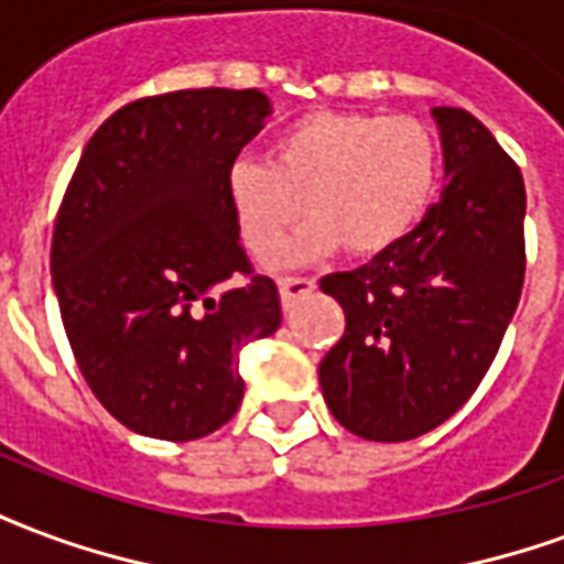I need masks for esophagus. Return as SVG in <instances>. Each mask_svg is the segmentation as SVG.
<instances>
[{"mask_svg":"<svg viewBox=\"0 0 564 564\" xmlns=\"http://www.w3.org/2000/svg\"><path fill=\"white\" fill-rule=\"evenodd\" d=\"M278 290H281L283 307L290 311L295 299H302V295L314 293L316 281H314V278H281V281H278Z\"/></svg>","mask_w":564,"mask_h":564,"instance_id":"34e87169","label":"esophagus"}]
</instances>
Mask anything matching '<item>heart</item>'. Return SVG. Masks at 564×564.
Returning a JSON list of instances; mask_svg holds the SVG:
<instances>
[{
  "label": "heart",
  "instance_id": "1",
  "mask_svg": "<svg viewBox=\"0 0 564 564\" xmlns=\"http://www.w3.org/2000/svg\"><path fill=\"white\" fill-rule=\"evenodd\" d=\"M440 166V137L415 116L316 110L271 140L269 164L236 158L224 185L239 239L257 257L271 253L302 212L314 220L283 245L281 262L335 245L349 257H377L427 215Z\"/></svg>",
  "mask_w": 564,
  "mask_h": 564
}]
</instances>
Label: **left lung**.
<instances>
[{
	"label": "left lung",
	"mask_w": 564,
	"mask_h": 564,
	"mask_svg": "<svg viewBox=\"0 0 564 564\" xmlns=\"http://www.w3.org/2000/svg\"><path fill=\"white\" fill-rule=\"evenodd\" d=\"M445 178L440 203L386 253L319 286L346 314L319 361L346 431L406 442L460 410L494 365L527 274L520 166L473 112L433 107Z\"/></svg>",
	"instance_id": "8db88e82"
}]
</instances>
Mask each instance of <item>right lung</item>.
I'll return each mask as SVG.
<instances>
[{
    "label": "right lung",
    "mask_w": 564,
    "mask_h": 564,
    "mask_svg": "<svg viewBox=\"0 0 564 564\" xmlns=\"http://www.w3.org/2000/svg\"><path fill=\"white\" fill-rule=\"evenodd\" d=\"M269 112L260 89L166 91L124 104L83 149L50 271L80 373L128 431L224 427L245 398L239 352L281 325L224 185Z\"/></svg>",
    "instance_id": "add662e5"
}]
</instances>
